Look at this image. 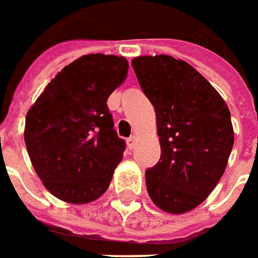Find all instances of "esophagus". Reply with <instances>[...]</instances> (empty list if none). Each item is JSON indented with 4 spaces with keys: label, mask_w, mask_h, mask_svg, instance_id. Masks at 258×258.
<instances>
[{
    "label": "esophagus",
    "mask_w": 258,
    "mask_h": 258,
    "mask_svg": "<svg viewBox=\"0 0 258 258\" xmlns=\"http://www.w3.org/2000/svg\"><path fill=\"white\" fill-rule=\"evenodd\" d=\"M136 141H138L136 136H131V138L127 139V148H129V149H133V148L136 146Z\"/></svg>",
    "instance_id": "34e87169"
}]
</instances>
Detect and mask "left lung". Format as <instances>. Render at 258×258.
<instances>
[{
	"label": "left lung",
	"instance_id": "left-lung-1",
	"mask_svg": "<svg viewBox=\"0 0 258 258\" xmlns=\"http://www.w3.org/2000/svg\"><path fill=\"white\" fill-rule=\"evenodd\" d=\"M132 67L156 112L160 160L146 170L152 202L186 213L213 191L224 173L234 133L219 92L187 62L169 55L138 56Z\"/></svg>",
	"mask_w": 258,
	"mask_h": 258
}]
</instances>
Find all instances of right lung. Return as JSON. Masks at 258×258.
<instances>
[{"label":"right lung","mask_w":258,"mask_h":258,"mask_svg":"<svg viewBox=\"0 0 258 258\" xmlns=\"http://www.w3.org/2000/svg\"><path fill=\"white\" fill-rule=\"evenodd\" d=\"M123 56L89 53L48 84L25 119V145L44 186L74 205L106 191L126 143L113 129L108 98L127 75Z\"/></svg>","instance_id":"obj_1"}]
</instances>
